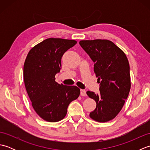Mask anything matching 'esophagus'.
<instances>
[{"label":"esophagus","instance_id":"obj_1","mask_svg":"<svg viewBox=\"0 0 150 150\" xmlns=\"http://www.w3.org/2000/svg\"><path fill=\"white\" fill-rule=\"evenodd\" d=\"M81 96H86V92L84 90H81Z\"/></svg>","mask_w":150,"mask_h":150}]
</instances>
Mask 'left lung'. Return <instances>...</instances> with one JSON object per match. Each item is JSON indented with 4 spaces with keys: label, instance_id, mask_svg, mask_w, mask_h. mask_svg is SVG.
<instances>
[{
    "label": "left lung",
    "instance_id": "obj_1",
    "mask_svg": "<svg viewBox=\"0 0 150 150\" xmlns=\"http://www.w3.org/2000/svg\"><path fill=\"white\" fill-rule=\"evenodd\" d=\"M79 44L94 62L100 93L88 91L96 102L91 119L99 122L113 119L122 110L131 88L129 64L123 51L106 39L81 40Z\"/></svg>",
    "mask_w": 150,
    "mask_h": 150
}]
</instances>
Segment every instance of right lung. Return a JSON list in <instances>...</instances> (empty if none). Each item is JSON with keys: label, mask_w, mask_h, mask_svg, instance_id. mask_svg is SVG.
I'll return each mask as SVG.
<instances>
[{"label": "right lung", "mask_w": 150, "mask_h": 150, "mask_svg": "<svg viewBox=\"0 0 150 150\" xmlns=\"http://www.w3.org/2000/svg\"><path fill=\"white\" fill-rule=\"evenodd\" d=\"M77 44L75 40L49 38L32 47L24 64V81L31 105L39 117L55 122L65 117L69 103L79 97L80 89L55 82L61 59Z\"/></svg>", "instance_id": "obj_1"}]
</instances>
